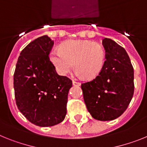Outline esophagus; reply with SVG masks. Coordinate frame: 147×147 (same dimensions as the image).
<instances>
[{
    "label": "esophagus",
    "instance_id": "1",
    "mask_svg": "<svg viewBox=\"0 0 147 147\" xmlns=\"http://www.w3.org/2000/svg\"><path fill=\"white\" fill-rule=\"evenodd\" d=\"M72 84H73L74 86H80V85H81V83L75 81H72Z\"/></svg>",
    "mask_w": 147,
    "mask_h": 147
}]
</instances>
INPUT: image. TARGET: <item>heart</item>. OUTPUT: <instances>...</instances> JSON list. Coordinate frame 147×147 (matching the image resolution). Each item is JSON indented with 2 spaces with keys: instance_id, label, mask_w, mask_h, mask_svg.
<instances>
[{
  "instance_id": "obj_1",
  "label": "heart",
  "mask_w": 147,
  "mask_h": 147,
  "mask_svg": "<svg viewBox=\"0 0 147 147\" xmlns=\"http://www.w3.org/2000/svg\"><path fill=\"white\" fill-rule=\"evenodd\" d=\"M49 59L62 76L68 75L75 66L76 75L91 79L101 72L105 51L101 44L97 42L73 40L63 43L61 49H52Z\"/></svg>"
}]
</instances>
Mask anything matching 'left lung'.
<instances>
[{"mask_svg": "<svg viewBox=\"0 0 147 147\" xmlns=\"http://www.w3.org/2000/svg\"><path fill=\"white\" fill-rule=\"evenodd\" d=\"M105 60L101 72L92 81L81 84L84 100L92 118L112 121L127 109L134 94V69L123 47L104 38Z\"/></svg>", "mask_w": 147, "mask_h": 147, "instance_id": "8db88e82", "label": "left lung"}]
</instances>
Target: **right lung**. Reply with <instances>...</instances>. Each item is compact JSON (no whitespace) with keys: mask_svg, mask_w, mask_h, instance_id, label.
I'll return each instance as SVG.
<instances>
[{"mask_svg":"<svg viewBox=\"0 0 147 147\" xmlns=\"http://www.w3.org/2000/svg\"><path fill=\"white\" fill-rule=\"evenodd\" d=\"M54 41L47 35L29 43L20 52L14 73L16 104L28 121L52 127L64 120L72 83L61 76L49 61Z\"/></svg>","mask_w":147,"mask_h":147,"instance_id":"obj_1","label":"right lung"}]
</instances>
